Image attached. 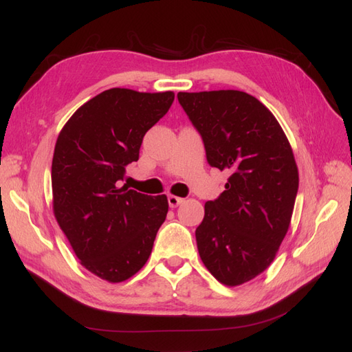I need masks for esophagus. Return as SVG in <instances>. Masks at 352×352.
<instances>
[{"label":"esophagus","instance_id":"34e87169","mask_svg":"<svg viewBox=\"0 0 352 352\" xmlns=\"http://www.w3.org/2000/svg\"><path fill=\"white\" fill-rule=\"evenodd\" d=\"M167 201H168V206L172 208H176L179 204H182V202L185 201L184 198H179V197H175V195H168L167 197Z\"/></svg>","mask_w":352,"mask_h":352}]
</instances>
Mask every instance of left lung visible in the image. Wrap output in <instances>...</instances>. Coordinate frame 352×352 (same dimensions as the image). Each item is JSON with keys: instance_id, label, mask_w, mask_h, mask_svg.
Instances as JSON below:
<instances>
[{"instance_id": "left-lung-1", "label": "left lung", "mask_w": 352, "mask_h": 352, "mask_svg": "<svg viewBox=\"0 0 352 352\" xmlns=\"http://www.w3.org/2000/svg\"><path fill=\"white\" fill-rule=\"evenodd\" d=\"M177 100L208 164L230 172L195 230L199 257L219 282L242 285L269 267L289 228L298 192L291 145L269 109L247 92H179Z\"/></svg>"}]
</instances>
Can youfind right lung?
<instances>
[{
	"label": "right lung",
	"instance_id": "obj_1",
	"mask_svg": "<svg viewBox=\"0 0 352 352\" xmlns=\"http://www.w3.org/2000/svg\"><path fill=\"white\" fill-rule=\"evenodd\" d=\"M173 92L107 89L76 110L52 157V207L83 267L113 283L140 272L168 211L166 195L122 186L145 133L173 104Z\"/></svg>",
	"mask_w": 352,
	"mask_h": 352
}]
</instances>
